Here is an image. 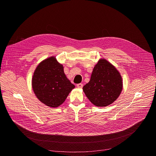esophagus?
I'll list each match as a JSON object with an SVG mask.
<instances>
[{"mask_svg":"<svg viewBox=\"0 0 156 156\" xmlns=\"http://www.w3.org/2000/svg\"><path fill=\"white\" fill-rule=\"evenodd\" d=\"M83 85L82 83H79V84H77V85H76V87L80 88H81L83 87Z\"/></svg>","mask_w":156,"mask_h":156,"instance_id":"34e87169","label":"esophagus"}]
</instances>
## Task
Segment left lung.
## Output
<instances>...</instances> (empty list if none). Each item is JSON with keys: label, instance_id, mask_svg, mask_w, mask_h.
Listing matches in <instances>:
<instances>
[{"label": "left lung", "instance_id": "left-lung-1", "mask_svg": "<svg viewBox=\"0 0 156 156\" xmlns=\"http://www.w3.org/2000/svg\"><path fill=\"white\" fill-rule=\"evenodd\" d=\"M122 86V79L117 69L101 59L93 68L90 80L83 90L93 104L106 107L117 100Z\"/></svg>", "mask_w": 156, "mask_h": 156}]
</instances>
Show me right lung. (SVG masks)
<instances>
[{
    "instance_id": "1",
    "label": "right lung",
    "mask_w": 156,
    "mask_h": 156,
    "mask_svg": "<svg viewBox=\"0 0 156 156\" xmlns=\"http://www.w3.org/2000/svg\"><path fill=\"white\" fill-rule=\"evenodd\" d=\"M33 89L44 104L58 107L75 87L65 75L63 66L55 57L48 58L37 66L32 80Z\"/></svg>"
}]
</instances>
